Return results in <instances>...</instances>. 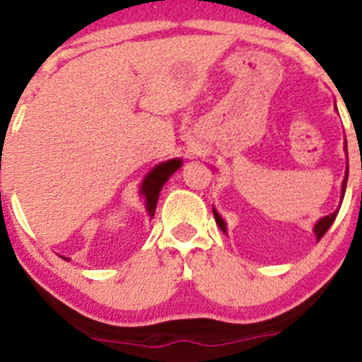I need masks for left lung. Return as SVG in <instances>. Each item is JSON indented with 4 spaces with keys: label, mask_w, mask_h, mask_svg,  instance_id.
Instances as JSON below:
<instances>
[{
    "label": "left lung",
    "mask_w": 362,
    "mask_h": 362,
    "mask_svg": "<svg viewBox=\"0 0 362 362\" xmlns=\"http://www.w3.org/2000/svg\"><path fill=\"white\" fill-rule=\"evenodd\" d=\"M344 148H346V141H344ZM346 180H348V173H346V177H344L343 185H341V189H343V197H344V191H346ZM337 213H339V209L334 211V213L328 214V216H323V218H321V220L317 221V223H315L314 233H315V238H317V240H321V238L325 236V233H327V230L330 229V226H332V223H334V220H335V216H337ZM213 214H214V220H216L218 227H220V229L223 230V233H227L226 221H223V218H221L220 214H218V211L214 209V207H213Z\"/></svg>",
    "instance_id": "obj_1"
}]
</instances>
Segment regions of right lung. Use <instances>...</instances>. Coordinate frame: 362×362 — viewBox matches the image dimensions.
Wrapping results in <instances>:
<instances>
[{"mask_svg":"<svg viewBox=\"0 0 362 362\" xmlns=\"http://www.w3.org/2000/svg\"><path fill=\"white\" fill-rule=\"evenodd\" d=\"M182 165L180 158H171L168 162H162V164L155 165L148 173V177L144 178L141 185V194L146 198V211H148L149 216L153 218L155 209H157L158 194H160L162 187H164L165 182L169 180V177L177 171ZM68 259V258H63Z\"/></svg>","mask_w":362,"mask_h":362,"instance_id":"1","label":"right lung"}]
</instances>
